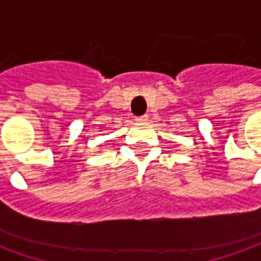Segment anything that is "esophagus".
Returning a JSON list of instances; mask_svg holds the SVG:
<instances>
[{"label": "esophagus", "mask_w": 261, "mask_h": 261, "mask_svg": "<svg viewBox=\"0 0 261 261\" xmlns=\"http://www.w3.org/2000/svg\"><path fill=\"white\" fill-rule=\"evenodd\" d=\"M136 120L138 121V123H144V121H147L148 120V116L145 114V116H141V117H137Z\"/></svg>", "instance_id": "obj_1"}]
</instances>
